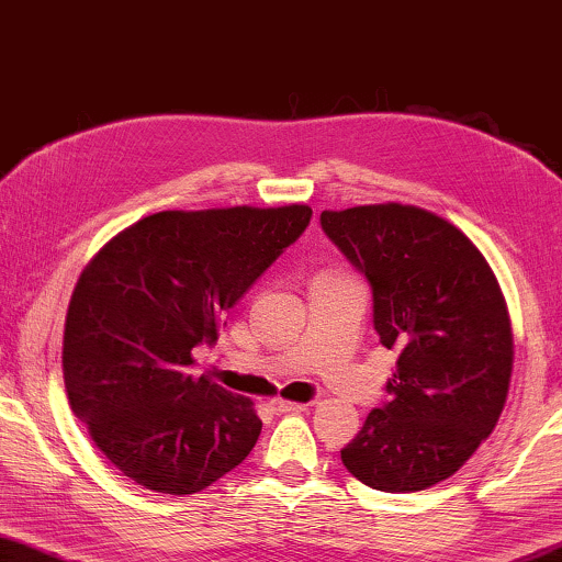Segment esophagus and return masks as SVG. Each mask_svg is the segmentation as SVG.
Wrapping results in <instances>:
<instances>
[{
    "label": "esophagus",
    "instance_id": "34e87169",
    "mask_svg": "<svg viewBox=\"0 0 562 562\" xmlns=\"http://www.w3.org/2000/svg\"><path fill=\"white\" fill-rule=\"evenodd\" d=\"M270 408H272L274 414H292V412H303L305 404H295V401L274 398V401H270Z\"/></svg>",
    "mask_w": 562,
    "mask_h": 562
}]
</instances>
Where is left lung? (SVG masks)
<instances>
[{
  "mask_svg": "<svg viewBox=\"0 0 562 562\" xmlns=\"http://www.w3.org/2000/svg\"><path fill=\"white\" fill-rule=\"evenodd\" d=\"M321 227L373 292V328L396 371L389 398L340 449L356 480L418 492L490 437L513 373V328L495 272L467 234L418 206L323 212Z\"/></svg>",
  "mask_w": 562,
  "mask_h": 562,
  "instance_id": "8db88e82",
  "label": "left lung"
}]
</instances>
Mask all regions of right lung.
<instances>
[{
    "label": "right lung",
    "instance_id": "right-lung-1",
    "mask_svg": "<svg viewBox=\"0 0 562 562\" xmlns=\"http://www.w3.org/2000/svg\"><path fill=\"white\" fill-rule=\"evenodd\" d=\"M313 209L158 212L113 237L70 297L63 375L72 414L140 487L194 495L245 462L252 401L191 375L224 313L300 234Z\"/></svg>",
    "mask_w": 562,
    "mask_h": 562
}]
</instances>
